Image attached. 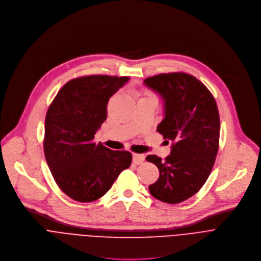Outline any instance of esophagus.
<instances>
[{"label": "esophagus", "mask_w": 261, "mask_h": 261, "mask_svg": "<svg viewBox=\"0 0 261 261\" xmlns=\"http://www.w3.org/2000/svg\"><path fill=\"white\" fill-rule=\"evenodd\" d=\"M145 161V156L144 154H139V153H134L133 154V162L136 165H140Z\"/></svg>", "instance_id": "esophagus-1"}]
</instances>
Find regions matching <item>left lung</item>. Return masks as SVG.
<instances>
[{"label":"left lung","mask_w":261,"mask_h":261,"mask_svg":"<svg viewBox=\"0 0 261 261\" xmlns=\"http://www.w3.org/2000/svg\"><path fill=\"white\" fill-rule=\"evenodd\" d=\"M164 101V119L158 132L172 141L165 161L148 155L160 170L149 186L152 196L179 203L194 195L209 178L219 148L220 118L212 93L199 80L185 73L160 74L144 80Z\"/></svg>","instance_id":"obj_1"}]
</instances>
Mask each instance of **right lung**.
I'll return each mask as SVG.
<instances>
[{"instance_id":"obj_1","label":"right lung","mask_w":261,"mask_h":261,"mask_svg":"<svg viewBox=\"0 0 261 261\" xmlns=\"http://www.w3.org/2000/svg\"><path fill=\"white\" fill-rule=\"evenodd\" d=\"M128 77L92 75L73 79L59 91L45 118L44 153L59 187L81 202L105 194L132 164V153L93 142L107 119L110 97Z\"/></svg>"}]
</instances>
